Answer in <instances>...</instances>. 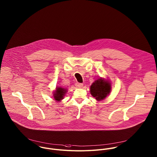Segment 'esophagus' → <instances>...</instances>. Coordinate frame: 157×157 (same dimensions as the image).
I'll list each match as a JSON object with an SVG mask.
<instances>
[{"label":"esophagus","mask_w":157,"mask_h":157,"mask_svg":"<svg viewBox=\"0 0 157 157\" xmlns=\"http://www.w3.org/2000/svg\"><path fill=\"white\" fill-rule=\"evenodd\" d=\"M75 86H76V87L81 88V87H82L83 84H82V83H79V82H76V84H75Z\"/></svg>","instance_id":"1"}]
</instances>
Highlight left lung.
Listing matches in <instances>:
<instances>
[{
  "mask_svg": "<svg viewBox=\"0 0 157 157\" xmlns=\"http://www.w3.org/2000/svg\"><path fill=\"white\" fill-rule=\"evenodd\" d=\"M111 90L110 83L102 78L96 80L90 86L91 94L98 101L102 100L110 94Z\"/></svg>",
  "mask_w": 157,
  "mask_h": 157,
  "instance_id": "8db88e82",
  "label": "left lung"
}]
</instances>
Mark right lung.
Instances as JSON below:
<instances>
[{"label": "right lung", "mask_w": 157, "mask_h": 157, "mask_svg": "<svg viewBox=\"0 0 157 157\" xmlns=\"http://www.w3.org/2000/svg\"><path fill=\"white\" fill-rule=\"evenodd\" d=\"M67 90L61 88V87H58L56 89V90L54 93V98L56 101H61L62 99H63V96H64L65 94L66 93Z\"/></svg>", "instance_id": "1"}]
</instances>
